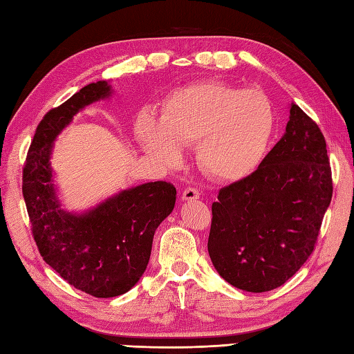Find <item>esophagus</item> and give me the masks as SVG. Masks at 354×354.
<instances>
[{"mask_svg":"<svg viewBox=\"0 0 354 354\" xmlns=\"http://www.w3.org/2000/svg\"><path fill=\"white\" fill-rule=\"evenodd\" d=\"M199 199V192L196 189H193V187H189V189H185L183 192V201H196Z\"/></svg>","mask_w":354,"mask_h":354,"instance_id":"1","label":"esophagus"}]
</instances>
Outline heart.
<instances>
[{
  "instance_id": "obj_1",
  "label": "heart",
  "mask_w": 354,
  "mask_h": 354,
  "mask_svg": "<svg viewBox=\"0 0 354 354\" xmlns=\"http://www.w3.org/2000/svg\"><path fill=\"white\" fill-rule=\"evenodd\" d=\"M272 103L259 89L221 80L173 89L160 118L145 111L133 132L141 147L165 165L183 160V147L196 145L199 167L219 183H240L265 161L275 133Z\"/></svg>"
}]
</instances>
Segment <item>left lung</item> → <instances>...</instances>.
I'll return each instance as SVG.
<instances>
[{"label": "left lung", "instance_id": "left-lung-1", "mask_svg": "<svg viewBox=\"0 0 354 354\" xmlns=\"http://www.w3.org/2000/svg\"><path fill=\"white\" fill-rule=\"evenodd\" d=\"M332 194L324 135L290 103L286 132L260 169L223 187L213 202V266L237 289L280 288L313 252Z\"/></svg>", "mask_w": 354, "mask_h": 354}]
</instances>
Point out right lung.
I'll return each instance as SVG.
<instances>
[{
    "label": "right lung",
    "instance_id": "obj_1",
    "mask_svg": "<svg viewBox=\"0 0 354 354\" xmlns=\"http://www.w3.org/2000/svg\"><path fill=\"white\" fill-rule=\"evenodd\" d=\"M109 82L89 84L37 124L22 173V194L42 259L66 283L97 298L123 295L145 274L156 228L175 207L176 189L156 181L131 187L82 213L66 212L51 169L53 145L74 115L109 99Z\"/></svg>",
    "mask_w": 354,
    "mask_h": 354
}]
</instances>
